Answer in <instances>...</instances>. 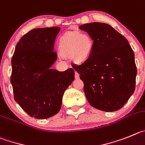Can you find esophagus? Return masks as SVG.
Returning <instances> with one entry per match:
<instances>
[{
    "label": "esophagus",
    "instance_id": "obj_1",
    "mask_svg": "<svg viewBox=\"0 0 145 145\" xmlns=\"http://www.w3.org/2000/svg\"><path fill=\"white\" fill-rule=\"evenodd\" d=\"M74 74H75V75H74V77H75V79H79V73L76 72V71H75V73H74Z\"/></svg>",
    "mask_w": 145,
    "mask_h": 145
}]
</instances>
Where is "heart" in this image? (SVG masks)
<instances>
[{"label": "heart", "mask_w": 145, "mask_h": 145, "mask_svg": "<svg viewBox=\"0 0 145 145\" xmlns=\"http://www.w3.org/2000/svg\"><path fill=\"white\" fill-rule=\"evenodd\" d=\"M93 47L92 38L86 33L70 32L60 39L59 50L65 57H71L76 63H82L89 58Z\"/></svg>", "instance_id": "1"}]
</instances>
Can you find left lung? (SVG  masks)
Masks as SVG:
<instances>
[{"instance_id":"8db88e82","label":"left lung","mask_w":145,"mask_h":145,"mask_svg":"<svg viewBox=\"0 0 145 145\" xmlns=\"http://www.w3.org/2000/svg\"><path fill=\"white\" fill-rule=\"evenodd\" d=\"M93 40L89 58L71 66L84 82V92L98 110H119L135 89L137 66L134 53L126 37L111 26L93 22L79 27Z\"/></svg>"}]
</instances>
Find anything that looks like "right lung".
<instances>
[{
	"mask_svg": "<svg viewBox=\"0 0 145 145\" xmlns=\"http://www.w3.org/2000/svg\"><path fill=\"white\" fill-rule=\"evenodd\" d=\"M61 28H37L23 36L12 59V84L15 101L31 117L45 119L59 112L65 90L74 79V71L52 69L57 54L54 42Z\"/></svg>",
	"mask_w": 145,
	"mask_h": 145,
	"instance_id": "obj_1",
	"label": "right lung"
}]
</instances>
